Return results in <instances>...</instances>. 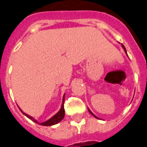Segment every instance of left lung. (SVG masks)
Here are the masks:
<instances>
[{
	"label": "left lung",
	"mask_w": 147,
	"mask_h": 147,
	"mask_svg": "<svg viewBox=\"0 0 147 147\" xmlns=\"http://www.w3.org/2000/svg\"><path fill=\"white\" fill-rule=\"evenodd\" d=\"M121 46H122V47H123V49H124V51H125V53H126V54H127V51H126V49H125V46H123V44H121ZM88 112H90V114H91V115H93V116H94V117H96V119H99V118H98V117H96V115H94V113H92V112H91V111H90V109H88Z\"/></svg>",
	"instance_id": "left-lung-1"
}]
</instances>
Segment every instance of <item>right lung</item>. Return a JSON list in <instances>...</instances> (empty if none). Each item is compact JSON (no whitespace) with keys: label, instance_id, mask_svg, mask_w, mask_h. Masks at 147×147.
<instances>
[{"label":"right lung","instance_id":"add662e5","mask_svg":"<svg viewBox=\"0 0 147 147\" xmlns=\"http://www.w3.org/2000/svg\"><path fill=\"white\" fill-rule=\"evenodd\" d=\"M64 96H65V94H64V96H63L62 104H61V109H60V110L59 111V112H57L56 115H53V117H51L49 120H48L47 121H46V122H43V123H38V122L36 120H35L33 117H31V116H30V115H27L26 113H24V112H23V111L22 110L20 107H19V109H20V111L22 112L23 115H25L26 117H27L29 119H30V120H32L33 122L36 123L37 124H39V125H44V126H51V125H56V124H57V123H59L60 121H61V120H62L63 118H64V114H65V112H64Z\"/></svg>","mask_w":147,"mask_h":147}]
</instances>
